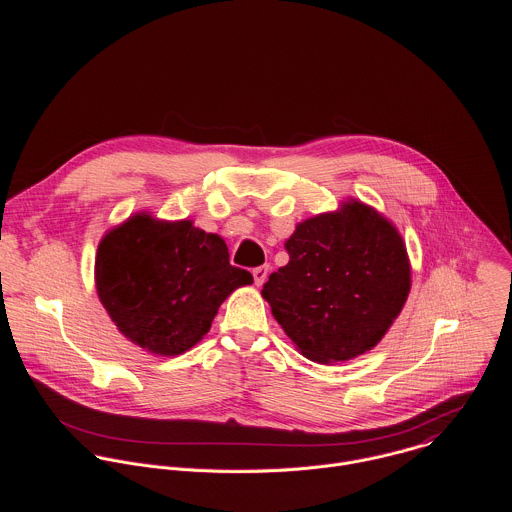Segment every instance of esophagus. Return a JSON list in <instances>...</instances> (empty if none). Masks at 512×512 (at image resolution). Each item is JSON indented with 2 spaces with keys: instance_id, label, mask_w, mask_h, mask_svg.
<instances>
[{
  "instance_id": "esophagus-1",
  "label": "esophagus",
  "mask_w": 512,
  "mask_h": 512,
  "mask_svg": "<svg viewBox=\"0 0 512 512\" xmlns=\"http://www.w3.org/2000/svg\"><path fill=\"white\" fill-rule=\"evenodd\" d=\"M267 275H269V265H261V267H255L253 269V279H255V285L259 287V285H263L265 283V279H267Z\"/></svg>"
}]
</instances>
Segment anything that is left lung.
<instances>
[{
  "mask_svg": "<svg viewBox=\"0 0 512 512\" xmlns=\"http://www.w3.org/2000/svg\"><path fill=\"white\" fill-rule=\"evenodd\" d=\"M285 251L261 296L298 352L330 364L375 348L411 289L407 247L389 218L348 198L300 223Z\"/></svg>",
  "mask_w": 512,
  "mask_h": 512,
  "instance_id": "1",
  "label": "left lung"
}]
</instances>
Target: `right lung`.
Wrapping results in <instances>:
<instances>
[{"mask_svg":"<svg viewBox=\"0 0 512 512\" xmlns=\"http://www.w3.org/2000/svg\"><path fill=\"white\" fill-rule=\"evenodd\" d=\"M253 275L229 263L223 237L148 210L109 229L95 257L97 296L117 330L158 356L204 338L221 304Z\"/></svg>","mask_w":512,"mask_h":512,"instance_id":"obj_1","label":"right lung"}]
</instances>
